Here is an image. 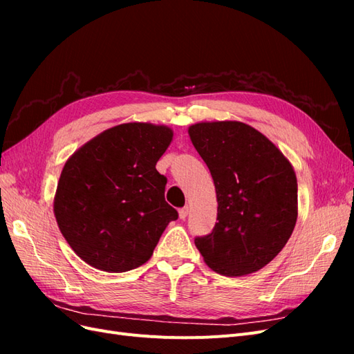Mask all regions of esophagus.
Wrapping results in <instances>:
<instances>
[{
    "mask_svg": "<svg viewBox=\"0 0 354 354\" xmlns=\"http://www.w3.org/2000/svg\"><path fill=\"white\" fill-rule=\"evenodd\" d=\"M187 214H189V207L186 205V207H183V208H180L178 209V216H180V218L181 220H186V217H187Z\"/></svg>",
    "mask_w": 354,
    "mask_h": 354,
    "instance_id": "1",
    "label": "esophagus"
}]
</instances>
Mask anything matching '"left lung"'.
I'll use <instances>...</instances> for the list:
<instances>
[{
    "label": "left lung",
    "instance_id": "8db88e82",
    "mask_svg": "<svg viewBox=\"0 0 354 354\" xmlns=\"http://www.w3.org/2000/svg\"><path fill=\"white\" fill-rule=\"evenodd\" d=\"M190 140L217 194V220L195 245L214 272L242 276L282 251L297 221V177L289 160L255 128L236 121L199 122Z\"/></svg>",
    "mask_w": 354,
    "mask_h": 354
}]
</instances>
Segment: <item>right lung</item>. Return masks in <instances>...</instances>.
Segmentation results:
<instances>
[{
	"label": "right lung",
	"instance_id": "obj_1",
	"mask_svg": "<svg viewBox=\"0 0 354 354\" xmlns=\"http://www.w3.org/2000/svg\"><path fill=\"white\" fill-rule=\"evenodd\" d=\"M173 140L164 125L130 122L103 131L63 167L55 216L78 257L111 273L151 259L178 212L165 201L167 177L155 165Z\"/></svg>",
	"mask_w": 354,
	"mask_h": 354
}]
</instances>
